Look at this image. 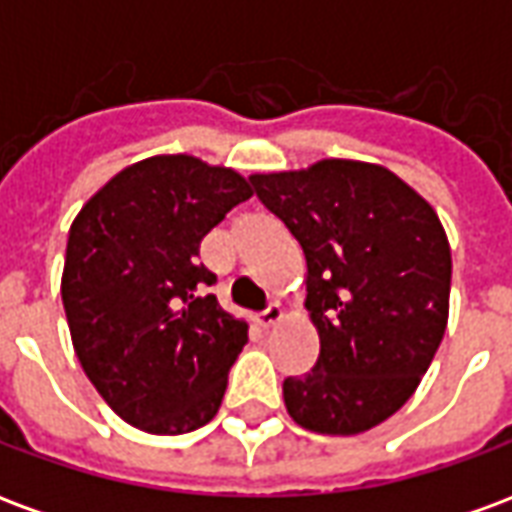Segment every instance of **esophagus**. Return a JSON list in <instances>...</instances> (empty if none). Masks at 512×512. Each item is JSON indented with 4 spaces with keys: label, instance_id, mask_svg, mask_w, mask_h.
I'll use <instances>...</instances> for the list:
<instances>
[{
    "label": "esophagus",
    "instance_id": "34e87169",
    "mask_svg": "<svg viewBox=\"0 0 512 512\" xmlns=\"http://www.w3.org/2000/svg\"><path fill=\"white\" fill-rule=\"evenodd\" d=\"M285 321V312H282V307H279V304H271V307H268L266 312H260V318H257V326H260V329H277L279 323Z\"/></svg>",
    "mask_w": 512,
    "mask_h": 512
}]
</instances>
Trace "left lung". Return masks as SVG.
I'll list each match as a JSON object with an SVG mask.
<instances>
[{
  "mask_svg": "<svg viewBox=\"0 0 512 512\" xmlns=\"http://www.w3.org/2000/svg\"><path fill=\"white\" fill-rule=\"evenodd\" d=\"M249 180L304 249V307L321 340L310 373L282 384L288 414L323 436L376 428L417 392L447 329L439 213L392 169L354 158Z\"/></svg>",
  "mask_w": 512,
  "mask_h": 512,
  "instance_id": "1",
  "label": "left lung"
}]
</instances>
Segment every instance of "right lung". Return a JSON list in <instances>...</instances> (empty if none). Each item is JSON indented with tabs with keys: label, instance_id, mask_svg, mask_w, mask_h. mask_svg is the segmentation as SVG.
I'll use <instances>...</instances> for the list:
<instances>
[{
	"label": "right lung",
	"instance_id": "1",
	"mask_svg": "<svg viewBox=\"0 0 512 512\" xmlns=\"http://www.w3.org/2000/svg\"><path fill=\"white\" fill-rule=\"evenodd\" d=\"M252 197L233 167L186 153L128 164L68 233L62 304L73 351L117 417L153 436L202 428L222 406L246 321L200 296V241Z\"/></svg>",
	"mask_w": 512,
	"mask_h": 512
}]
</instances>
